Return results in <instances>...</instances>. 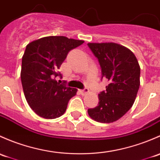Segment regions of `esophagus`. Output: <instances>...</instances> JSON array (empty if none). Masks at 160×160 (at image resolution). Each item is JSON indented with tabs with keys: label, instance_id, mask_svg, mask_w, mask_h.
<instances>
[{
	"label": "esophagus",
	"instance_id": "esophagus-1",
	"mask_svg": "<svg viewBox=\"0 0 160 160\" xmlns=\"http://www.w3.org/2000/svg\"><path fill=\"white\" fill-rule=\"evenodd\" d=\"M79 92H80V93L82 94V95H85V94L88 93V88H84L83 89H80Z\"/></svg>",
	"mask_w": 160,
	"mask_h": 160
}]
</instances>
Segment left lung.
Masks as SVG:
<instances>
[{"label": "left lung", "instance_id": "8db88e82", "mask_svg": "<svg viewBox=\"0 0 160 160\" xmlns=\"http://www.w3.org/2000/svg\"><path fill=\"white\" fill-rule=\"evenodd\" d=\"M108 85L98 94V104L88 108L95 121L110 123L122 117L132 106L139 91L140 67L134 54L116 43H88Z\"/></svg>", "mask_w": 160, "mask_h": 160}]
</instances>
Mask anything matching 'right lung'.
Returning <instances> with one entry per match:
<instances>
[{
    "mask_svg": "<svg viewBox=\"0 0 160 160\" xmlns=\"http://www.w3.org/2000/svg\"><path fill=\"white\" fill-rule=\"evenodd\" d=\"M83 43L64 36H49L27 45L22 58L21 84L28 103L38 116L52 119L66 111L77 89L56 78H62L58 69L68 52Z\"/></svg>",
    "mask_w": 160,
    "mask_h": 160,
    "instance_id": "obj_1",
    "label": "right lung"
}]
</instances>
